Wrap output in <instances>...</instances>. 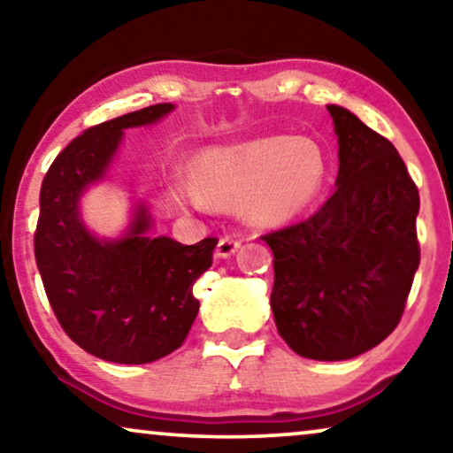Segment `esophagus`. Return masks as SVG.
I'll use <instances>...</instances> for the list:
<instances>
[{"label":"esophagus","instance_id":"1","mask_svg":"<svg viewBox=\"0 0 453 453\" xmlns=\"http://www.w3.org/2000/svg\"><path fill=\"white\" fill-rule=\"evenodd\" d=\"M241 247V241L234 239V237H222L219 241V245H216V256L219 257H231L234 251H237Z\"/></svg>","mask_w":453,"mask_h":453}]
</instances>
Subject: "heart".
Returning <instances> with one entry per match:
<instances>
[{"instance_id": "b5f03b06", "label": "heart", "mask_w": 453, "mask_h": 453, "mask_svg": "<svg viewBox=\"0 0 453 453\" xmlns=\"http://www.w3.org/2000/svg\"><path fill=\"white\" fill-rule=\"evenodd\" d=\"M324 179L326 158L313 140L270 135L210 148L197 160V179L188 173L175 177L173 197L185 208L243 202L251 220L278 225L301 214Z\"/></svg>"}]
</instances>
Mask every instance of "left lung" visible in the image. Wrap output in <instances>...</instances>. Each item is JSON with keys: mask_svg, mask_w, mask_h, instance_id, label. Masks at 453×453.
Returning <instances> with one entry per match:
<instances>
[{"mask_svg": "<svg viewBox=\"0 0 453 453\" xmlns=\"http://www.w3.org/2000/svg\"><path fill=\"white\" fill-rule=\"evenodd\" d=\"M336 191L307 220L264 234L274 253L270 305L296 355L346 361L383 342L420 262L418 189L389 140L338 104Z\"/></svg>", "mask_w": 453, "mask_h": 453, "instance_id": "8db88e82", "label": "left lung"}]
</instances>
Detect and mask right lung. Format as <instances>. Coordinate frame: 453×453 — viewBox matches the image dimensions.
<instances>
[{"label":"right lung","instance_id":"1","mask_svg":"<svg viewBox=\"0 0 453 453\" xmlns=\"http://www.w3.org/2000/svg\"><path fill=\"white\" fill-rule=\"evenodd\" d=\"M173 109L152 104L86 129L58 154L41 185L35 257L42 287L67 336L103 361L144 365L183 344L200 309L191 288L219 243L148 237L152 216L144 203L119 239H98L80 216V200L107 175L123 129L150 126Z\"/></svg>","mask_w":453,"mask_h":453}]
</instances>
